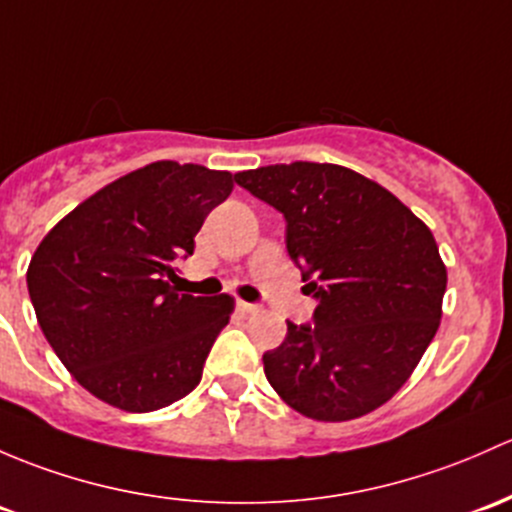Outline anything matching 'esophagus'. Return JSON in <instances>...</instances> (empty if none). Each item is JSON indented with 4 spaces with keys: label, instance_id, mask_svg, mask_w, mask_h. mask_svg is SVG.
<instances>
[{
    "label": "esophagus",
    "instance_id": "34e87169",
    "mask_svg": "<svg viewBox=\"0 0 512 512\" xmlns=\"http://www.w3.org/2000/svg\"><path fill=\"white\" fill-rule=\"evenodd\" d=\"M238 309L242 311V314H257V311H260V306L257 304H250V301H238Z\"/></svg>",
    "mask_w": 512,
    "mask_h": 512
}]
</instances>
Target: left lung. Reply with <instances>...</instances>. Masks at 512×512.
<instances>
[{
    "label": "left lung",
    "instance_id": "1",
    "mask_svg": "<svg viewBox=\"0 0 512 512\" xmlns=\"http://www.w3.org/2000/svg\"><path fill=\"white\" fill-rule=\"evenodd\" d=\"M235 181L287 220L314 326L287 321L265 375L292 410L346 422L385 405L432 343L446 267L432 230L387 188L338 164L260 166Z\"/></svg>",
    "mask_w": 512,
    "mask_h": 512
}]
</instances>
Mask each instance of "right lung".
<instances>
[{
  "mask_svg": "<svg viewBox=\"0 0 512 512\" xmlns=\"http://www.w3.org/2000/svg\"><path fill=\"white\" fill-rule=\"evenodd\" d=\"M230 191V171L154 161L93 193L36 247L26 272L36 319L98 400L154 412L201 383L235 301L179 294L169 279Z\"/></svg>",
  "mask_w": 512,
  "mask_h": 512,
  "instance_id": "add662e5",
  "label": "right lung"
}]
</instances>
